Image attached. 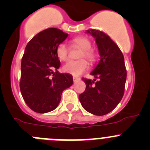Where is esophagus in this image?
I'll return each instance as SVG.
<instances>
[{
    "label": "esophagus",
    "instance_id": "1",
    "mask_svg": "<svg viewBox=\"0 0 150 150\" xmlns=\"http://www.w3.org/2000/svg\"><path fill=\"white\" fill-rule=\"evenodd\" d=\"M73 81L75 82L77 81H78V80H80V78H78V77H76V76H73Z\"/></svg>",
    "mask_w": 150,
    "mask_h": 150
}]
</instances>
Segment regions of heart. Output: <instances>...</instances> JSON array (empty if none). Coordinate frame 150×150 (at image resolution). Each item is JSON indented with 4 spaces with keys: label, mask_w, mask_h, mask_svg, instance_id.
<instances>
[{
    "label": "heart",
    "mask_w": 150,
    "mask_h": 150,
    "mask_svg": "<svg viewBox=\"0 0 150 150\" xmlns=\"http://www.w3.org/2000/svg\"><path fill=\"white\" fill-rule=\"evenodd\" d=\"M73 47H78L82 49L80 52L78 58H86L89 64H92L97 59V53L92 48H91V41L86 37L78 36L72 40ZM69 48L65 43H59L56 48V54L61 61H66L69 58ZM88 69V64L86 60L80 59L78 61H69L63 67V70L74 76L81 75L86 72Z\"/></svg>",
    "instance_id": "obj_1"
}]
</instances>
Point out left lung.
I'll list each match as a JSON object with an SVG mask.
<instances>
[{"instance_id":"1","label":"left lung","mask_w":150,"mask_h":150,"mask_svg":"<svg viewBox=\"0 0 150 150\" xmlns=\"http://www.w3.org/2000/svg\"><path fill=\"white\" fill-rule=\"evenodd\" d=\"M86 33L96 38L100 60L90 73L96 79L82 78L86 89L79 100L87 112L104 115L117 107L124 96L127 79L124 58L119 47L103 32L89 29Z\"/></svg>"}]
</instances>
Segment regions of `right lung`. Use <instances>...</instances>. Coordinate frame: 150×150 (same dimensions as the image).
I'll use <instances>...</instances> for the list:
<instances>
[{
  "mask_svg": "<svg viewBox=\"0 0 150 150\" xmlns=\"http://www.w3.org/2000/svg\"><path fill=\"white\" fill-rule=\"evenodd\" d=\"M67 36L59 29L49 28L34 36L25 48L20 89L25 103L35 112L54 110L61 101L63 91L73 83L72 75L57 71L61 62L56 48Z\"/></svg>",
  "mask_w": 150,
  "mask_h": 150,
  "instance_id": "add662e5",
  "label": "right lung"
}]
</instances>
